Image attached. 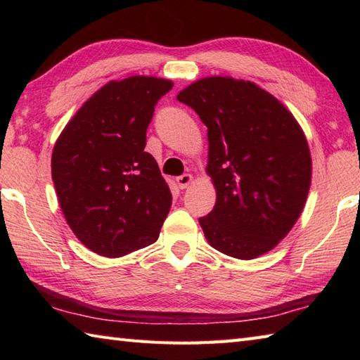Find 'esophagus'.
<instances>
[{
    "label": "esophagus",
    "mask_w": 360,
    "mask_h": 360,
    "mask_svg": "<svg viewBox=\"0 0 360 360\" xmlns=\"http://www.w3.org/2000/svg\"><path fill=\"white\" fill-rule=\"evenodd\" d=\"M192 181H193L192 174H182L176 178V182H178L179 188H187L190 184H192Z\"/></svg>",
    "instance_id": "34e87169"
}]
</instances>
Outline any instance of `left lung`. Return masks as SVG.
Here are the masks:
<instances>
[{"mask_svg": "<svg viewBox=\"0 0 360 360\" xmlns=\"http://www.w3.org/2000/svg\"><path fill=\"white\" fill-rule=\"evenodd\" d=\"M207 127L215 207L200 224L223 254L252 259L285 238L307 202L311 155L286 106L252 82L205 77L182 89Z\"/></svg>", "mask_w": 360, "mask_h": 360, "instance_id": "8db88e82", "label": "left lung"}]
</instances>
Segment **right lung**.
<instances>
[{"label":"right lung","mask_w":360,"mask_h":360,"mask_svg":"<svg viewBox=\"0 0 360 360\" xmlns=\"http://www.w3.org/2000/svg\"><path fill=\"white\" fill-rule=\"evenodd\" d=\"M165 79L131 75L91 96L58 136L51 168L60 207L75 236L96 254L124 257L159 236L172 193L145 151Z\"/></svg>","instance_id":"1"}]
</instances>
